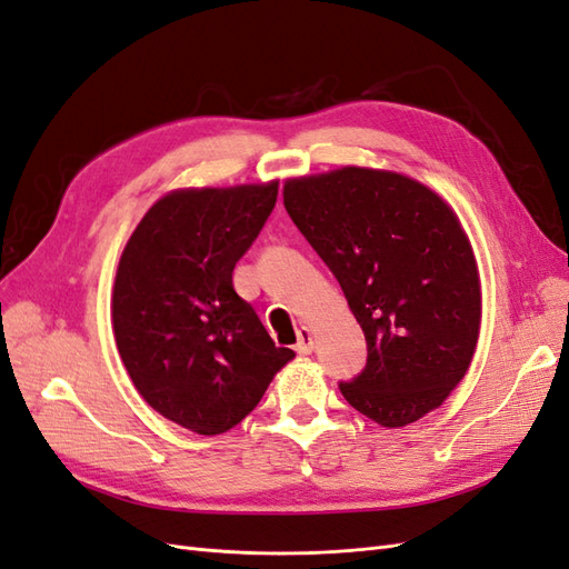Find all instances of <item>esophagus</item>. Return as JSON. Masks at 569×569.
I'll return each instance as SVG.
<instances>
[{
	"mask_svg": "<svg viewBox=\"0 0 569 569\" xmlns=\"http://www.w3.org/2000/svg\"><path fill=\"white\" fill-rule=\"evenodd\" d=\"M312 346H315L312 329H310V327H300V331H298V343H296V351H298L300 356H308V353H312Z\"/></svg>",
	"mask_w": 569,
	"mask_h": 569,
	"instance_id": "34e87169",
	"label": "esophagus"
}]
</instances>
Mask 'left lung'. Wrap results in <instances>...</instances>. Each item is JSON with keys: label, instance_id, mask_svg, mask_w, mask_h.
Here are the masks:
<instances>
[{"label": "left lung", "instance_id": "left-lung-1", "mask_svg": "<svg viewBox=\"0 0 569 569\" xmlns=\"http://www.w3.org/2000/svg\"><path fill=\"white\" fill-rule=\"evenodd\" d=\"M283 207L366 333L368 366L339 385L343 399L382 428L442 406L471 366L483 317L455 209L409 174L360 166L288 178Z\"/></svg>", "mask_w": 569, "mask_h": 569}]
</instances>
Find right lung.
Wrapping results in <instances>:
<instances>
[{
	"mask_svg": "<svg viewBox=\"0 0 569 569\" xmlns=\"http://www.w3.org/2000/svg\"><path fill=\"white\" fill-rule=\"evenodd\" d=\"M276 197L279 180L172 189L114 273L112 333L129 377L153 411L197 435L236 428L296 358L232 288Z\"/></svg>",
	"mask_w": 569,
	"mask_h": 569,
	"instance_id": "obj_1",
	"label": "right lung"
}]
</instances>
